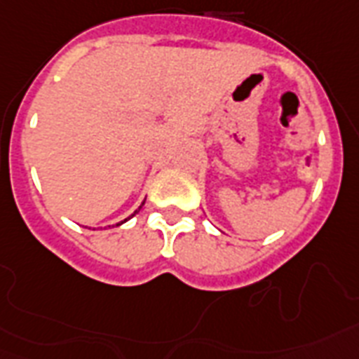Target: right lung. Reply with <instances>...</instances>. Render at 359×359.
I'll list each match as a JSON object with an SVG mask.
<instances>
[{
    "label": "right lung",
    "mask_w": 359,
    "mask_h": 359,
    "mask_svg": "<svg viewBox=\"0 0 359 359\" xmlns=\"http://www.w3.org/2000/svg\"><path fill=\"white\" fill-rule=\"evenodd\" d=\"M143 203H144V201H143ZM143 203H141V207H143ZM141 207H139V209H141ZM135 212H137V211H135ZM135 212H133V215H135ZM132 215V216H133ZM124 222H126V220H124ZM121 224H123V222H121ZM121 224H117V226H121Z\"/></svg>",
    "instance_id": "right-lung-1"
}]
</instances>
